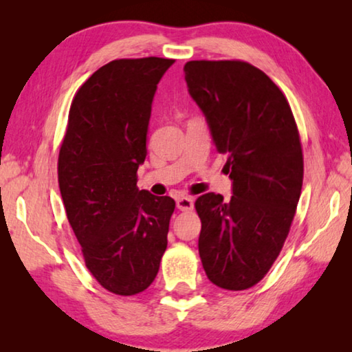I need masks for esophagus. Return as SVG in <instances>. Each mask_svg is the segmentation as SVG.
Instances as JSON below:
<instances>
[{
	"label": "esophagus",
	"mask_w": 352,
	"mask_h": 352,
	"mask_svg": "<svg viewBox=\"0 0 352 352\" xmlns=\"http://www.w3.org/2000/svg\"><path fill=\"white\" fill-rule=\"evenodd\" d=\"M177 208L180 211H189L194 208V200L190 197H178L177 199Z\"/></svg>",
	"instance_id": "esophagus-1"
}]
</instances>
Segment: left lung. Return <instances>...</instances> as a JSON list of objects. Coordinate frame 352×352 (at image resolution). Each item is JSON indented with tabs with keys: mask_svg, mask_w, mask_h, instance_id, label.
<instances>
[{
	"mask_svg": "<svg viewBox=\"0 0 352 352\" xmlns=\"http://www.w3.org/2000/svg\"><path fill=\"white\" fill-rule=\"evenodd\" d=\"M184 79L225 153L233 195L195 201L208 279L226 290L258 284L278 258L301 195L302 152L295 118L265 73L241 60H192Z\"/></svg>",
	"mask_w": 352,
	"mask_h": 352,
	"instance_id": "obj_1",
	"label": "left lung"
}]
</instances>
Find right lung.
Here are the masks:
<instances>
[{"label":"right lung","mask_w":352,"mask_h":352,"mask_svg":"<svg viewBox=\"0 0 352 352\" xmlns=\"http://www.w3.org/2000/svg\"><path fill=\"white\" fill-rule=\"evenodd\" d=\"M175 60L121 58L76 93L58 153V186L83 259L116 295L146 290L168 247L174 199L136 188L157 85Z\"/></svg>","instance_id":"right-lung-1"}]
</instances>
